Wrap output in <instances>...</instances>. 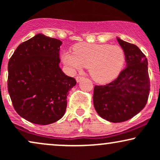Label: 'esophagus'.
<instances>
[{"label":"esophagus","instance_id":"esophagus-1","mask_svg":"<svg viewBox=\"0 0 160 160\" xmlns=\"http://www.w3.org/2000/svg\"><path fill=\"white\" fill-rule=\"evenodd\" d=\"M82 79H83V77H81V76H78V77H76V80H77V82H78L81 81Z\"/></svg>","mask_w":160,"mask_h":160}]
</instances>
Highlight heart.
Wrapping results in <instances>:
<instances>
[{"instance_id": "1", "label": "heart", "mask_w": 160, "mask_h": 160, "mask_svg": "<svg viewBox=\"0 0 160 160\" xmlns=\"http://www.w3.org/2000/svg\"><path fill=\"white\" fill-rule=\"evenodd\" d=\"M73 52L62 56L63 64L71 72L88 68L90 77L98 83H108L115 80L123 69L126 53L118 45L80 43Z\"/></svg>"}]
</instances>
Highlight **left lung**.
Returning <instances> with one entry per match:
<instances>
[{
	"instance_id": "8db88e82",
	"label": "left lung",
	"mask_w": 160,
	"mask_h": 160,
	"mask_svg": "<svg viewBox=\"0 0 160 160\" xmlns=\"http://www.w3.org/2000/svg\"><path fill=\"white\" fill-rule=\"evenodd\" d=\"M126 53V67L115 80L95 86L93 104L102 118L112 122L132 118L146 105L150 93L148 62L136 45L117 38Z\"/></svg>"
}]
</instances>
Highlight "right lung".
<instances>
[{"label":"right lung","instance_id":"obj_1","mask_svg":"<svg viewBox=\"0 0 160 160\" xmlns=\"http://www.w3.org/2000/svg\"><path fill=\"white\" fill-rule=\"evenodd\" d=\"M61 40L38 34L16 48L8 63L7 87L14 109L39 125L53 123L65 114L67 96L76 85L59 67Z\"/></svg>","mask_w":160,"mask_h":160}]
</instances>
